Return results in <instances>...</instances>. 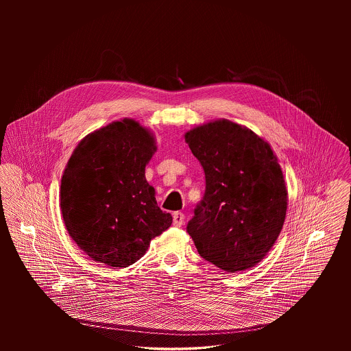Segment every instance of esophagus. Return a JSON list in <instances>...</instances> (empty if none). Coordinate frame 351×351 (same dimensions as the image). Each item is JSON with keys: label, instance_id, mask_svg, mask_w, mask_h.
<instances>
[{"label": "esophagus", "instance_id": "obj_1", "mask_svg": "<svg viewBox=\"0 0 351 351\" xmlns=\"http://www.w3.org/2000/svg\"><path fill=\"white\" fill-rule=\"evenodd\" d=\"M172 217H173V226H176V228H180V226L183 225L185 216H184L182 212H175Z\"/></svg>", "mask_w": 351, "mask_h": 351}]
</instances>
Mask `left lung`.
I'll return each mask as SVG.
<instances>
[{"instance_id":"left-lung-1","label":"left lung","mask_w":351,"mask_h":351,"mask_svg":"<svg viewBox=\"0 0 351 351\" xmlns=\"http://www.w3.org/2000/svg\"><path fill=\"white\" fill-rule=\"evenodd\" d=\"M205 172L186 232L201 256L228 272L256 266L282 232L288 205L275 152L246 126L221 118L184 134Z\"/></svg>"}]
</instances>
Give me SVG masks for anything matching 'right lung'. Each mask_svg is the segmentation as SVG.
I'll use <instances>...</instances> for the list:
<instances>
[{"label": "right lung", "instance_id": "obj_1", "mask_svg": "<svg viewBox=\"0 0 351 351\" xmlns=\"http://www.w3.org/2000/svg\"><path fill=\"white\" fill-rule=\"evenodd\" d=\"M154 134L132 118L88 134L62 176L60 209L69 237L95 262L129 267L172 223L145 176Z\"/></svg>", "mask_w": 351, "mask_h": 351}]
</instances>
